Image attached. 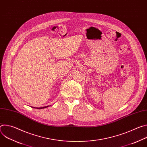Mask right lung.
Here are the masks:
<instances>
[{
  "label": "right lung",
  "instance_id": "right-lung-1",
  "mask_svg": "<svg viewBox=\"0 0 147 147\" xmlns=\"http://www.w3.org/2000/svg\"><path fill=\"white\" fill-rule=\"evenodd\" d=\"M49 106H47V107H42V108H35V107H32V108H36V109H44V108H46L47 107H49Z\"/></svg>",
  "mask_w": 147,
  "mask_h": 147
}]
</instances>
